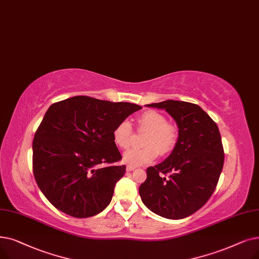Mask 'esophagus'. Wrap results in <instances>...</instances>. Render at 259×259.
<instances>
[{"instance_id": "1", "label": "esophagus", "mask_w": 259, "mask_h": 259, "mask_svg": "<svg viewBox=\"0 0 259 259\" xmlns=\"http://www.w3.org/2000/svg\"><path fill=\"white\" fill-rule=\"evenodd\" d=\"M126 169H127V171H133L134 169H136V166L128 165V166H127V168H126Z\"/></svg>"}]
</instances>
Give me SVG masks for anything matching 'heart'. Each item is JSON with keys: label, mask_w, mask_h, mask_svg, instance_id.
Returning <instances> with one entry per match:
<instances>
[{"label": "heart", "mask_w": 259, "mask_h": 259, "mask_svg": "<svg viewBox=\"0 0 259 259\" xmlns=\"http://www.w3.org/2000/svg\"><path fill=\"white\" fill-rule=\"evenodd\" d=\"M137 129L139 132H146L142 140L144 147L129 149L122 155V161L132 166L150 164L159 153L169 154L179 141L178 127L155 110L142 112L137 117ZM112 138L119 149L129 148L133 140L131 123L128 120L119 121L112 131Z\"/></svg>", "instance_id": "heart-1"}]
</instances>
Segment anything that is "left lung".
<instances>
[{"mask_svg": "<svg viewBox=\"0 0 259 259\" xmlns=\"http://www.w3.org/2000/svg\"><path fill=\"white\" fill-rule=\"evenodd\" d=\"M147 106L164 109L174 117L179 141L165 161L147 168L140 196L156 215L188 217L206 203L222 171L224 151L218 126L192 103L170 99Z\"/></svg>", "mask_w": 259, "mask_h": 259, "instance_id": "1", "label": "left lung"}]
</instances>
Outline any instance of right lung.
<instances>
[{"instance_id": "1", "label": "right lung", "mask_w": 259, "mask_h": 259, "mask_svg": "<svg viewBox=\"0 0 259 259\" xmlns=\"http://www.w3.org/2000/svg\"><path fill=\"white\" fill-rule=\"evenodd\" d=\"M141 106L74 96L53 104L32 142V171L43 195L75 218L103 211L125 175L112 131ZM105 164V166L102 165Z\"/></svg>"}]
</instances>
